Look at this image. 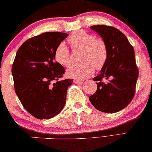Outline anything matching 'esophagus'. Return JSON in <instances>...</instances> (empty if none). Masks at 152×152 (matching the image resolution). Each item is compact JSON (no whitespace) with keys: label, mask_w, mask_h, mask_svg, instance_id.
Wrapping results in <instances>:
<instances>
[{"label":"esophagus","mask_w":152,"mask_h":152,"mask_svg":"<svg viewBox=\"0 0 152 152\" xmlns=\"http://www.w3.org/2000/svg\"><path fill=\"white\" fill-rule=\"evenodd\" d=\"M74 83L77 84V85H82L83 83V81H80V80H77V79H75V80H74Z\"/></svg>","instance_id":"34e87169"}]
</instances>
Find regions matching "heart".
Listing matches in <instances>:
<instances>
[{
  "mask_svg": "<svg viewBox=\"0 0 152 152\" xmlns=\"http://www.w3.org/2000/svg\"><path fill=\"white\" fill-rule=\"evenodd\" d=\"M68 42L74 50H81V63L74 65L67 69V76L83 80L92 75L96 68L102 69L108 59V47L103 39H96L94 35L85 31H78L70 36ZM56 61L64 67L72 64L69 50L63 43L56 47L54 52Z\"/></svg>",
  "mask_w": 152,
  "mask_h": 152,
  "instance_id": "b5f03b06",
  "label": "heart"
}]
</instances>
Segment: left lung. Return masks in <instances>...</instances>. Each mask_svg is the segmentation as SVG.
Wrapping results in <instances>:
<instances>
[{
	"mask_svg": "<svg viewBox=\"0 0 152 152\" xmlns=\"http://www.w3.org/2000/svg\"><path fill=\"white\" fill-rule=\"evenodd\" d=\"M91 28L106 42L108 56L100 74L93 78L98 87L89 100L99 111L117 113L130 103L135 94L139 69L134 50L125 35L115 27L94 25ZM103 78L110 80L105 83Z\"/></svg>",
	"mask_w": 152,
	"mask_h": 152,
	"instance_id": "left-lung-1",
	"label": "left lung"
}]
</instances>
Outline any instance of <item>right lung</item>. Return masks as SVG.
<instances>
[{
	"label": "right lung",
	"mask_w": 152,
	"mask_h": 152,
	"mask_svg": "<svg viewBox=\"0 0 152 152\" xmlns=\"http://www.w3.org/2000/svg\"><path fill=\"white\" fill-rule=\"evenodd\" d=\"M67 33L46 32L24 42L17 51L12 73L15 94L24 108L39 119L52 118L63 110L73 79L54 62V52Z\"/></svg>",
	"instance_id": "add662e5"
}]
</instances>
